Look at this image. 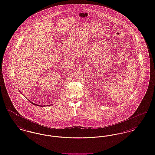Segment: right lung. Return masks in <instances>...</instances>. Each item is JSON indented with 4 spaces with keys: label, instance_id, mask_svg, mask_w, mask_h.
Listing matches in <instances>:
<instances>
[{
    "label": "right lung",
    "instance_id": "add662e5",
    "mask_svg": "<svg viewBox=\"0 0 155 155\" xmlns=\"http://www.w3.org/2000/svg\"><path fill=\"white\" fill-rule=\"evenodd\" d=\"M32 103V104H35V105H37V104H35V103ZM40 106H41V107H42V105H40Z\"/></svg>",
    "mask_w": 155,
    "mask_h": 155
}]
</instances>
